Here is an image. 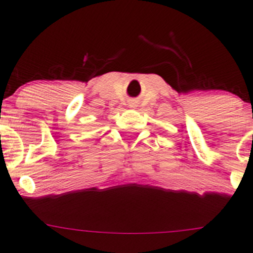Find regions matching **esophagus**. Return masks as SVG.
Returning a JSON list of instances; mask_svg holds the SVG:
<instances>
[{
  "mask_svg": "<svg viewBox=\"0 0 253 253\" xmlns=\"http://www.w3.org/2000/svg\"><path fill=\"white\" fill-rule=\"evenodd\" d=\"M130 106H131V107H134V106H135V104H130Z\"/></svg>",
  "mask_w": 253,
  "mask_h": 253,
  "instance_id": "esophagus-1",
  "label": "esophagus"
}]
</instances>
